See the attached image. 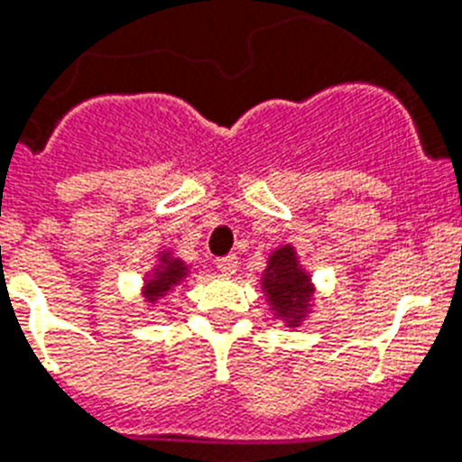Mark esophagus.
<instances>
[{"instance_id":"1","label":"esophagus","mask_w":462,"mask_h":462,"mask_svg":"<svg viewBox=\"0 0 462 462\" xmlns=\"http://www.w3.org/2000/svg\"><path fill=\"white\" fill-rule=\"evenodd\" d=\"M216 267H218L221 273H226V276H232V273L236 272V255L232 253V255L218 257V260H216Z\"/></svg>"}]
</instances>
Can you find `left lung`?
Returning <instances> with one entry per match:
<instances>
[{
  "label": "left lung",
  "mask_w": 462,
  "mask_h": 462,
  "mask_svg": "<svg viewBox=\"0 0 462 462\" xmlns=\"http://www.w3.org/2000/svg\"><path fill=\"white\" fill-rule=\"evenodd\" d=\"M262 290L269 294L278 318L288 319L297 327L313 297L310 276L301 272L297 255L290 246H282L269 257V267L262 273Z\"/></svg>",
  "instance_id": "left-lung-1"
}]
</instances>
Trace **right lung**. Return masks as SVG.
<instances>
[{"label": "right lung", "instance_id": "obj_1", "mask_svg": "<svg viewBox=\"0 0 462 462\" xmlns=\"http://www.w3.org/2000/svg\"><path fill=\"white\" fill-rule=\"evenodd\" d=\"M184 276H186L184 262L170 257V253H163V255H161V264L156 267L153 276L147 281V285H144V288H147L144 290V297H147L149 301H156V299L163 297L168 290H172Z\"/></svg>", "mask_w": 462, "mask_h": 462}]
</instances>
